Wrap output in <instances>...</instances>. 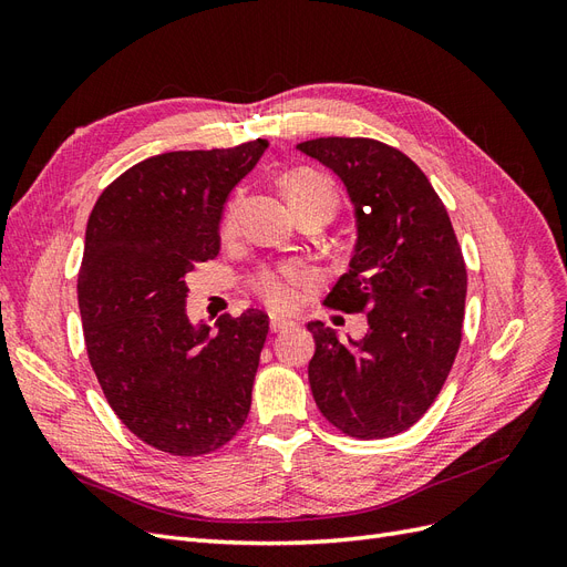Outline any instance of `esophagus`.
<instances>
[{"instance_id": "esophagus-1", "label": "esophagus", "mask_w": 567, "mask_h": 567, "mask_svg": "<svg viewBox=\"0 0 567 567\" xmlns=\"http://www.w3.org/2000/svg\"><path fill=\"white\" fill-rule=\"evenodd\" d=\"M288 326H293V321L286 319V317H279V315H271V317H269V329H271V333H281V331L288 329Z\"/></svg>"}]
</instances>
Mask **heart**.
<instances>
[{
  "label": "heart",
  "instance_id": "obj_1",
  "mask_svg": "<svg viewBox=\"0 0 567 567\" xmlns=\"http://www.w3.org/2000/svg\"><path fill=\"white\" fill-rule=\"evenodd\" d=\"M281 188L290 203V208L296 210V215L307 213V210H323L329 217L338 210V188L329 177H323L321 173L312 167H293L288 173L281 175ZM238 208H241V196H231L225 217H221V236H234L236 225H238ZM307 274L296 267H279V269H265L260 277L255 279V290L262 296V300L277 310H284L290 302H293L296 293L293 286L305 281Z\"/></svg>",
  "mask_w": 567,
  "mask_h": 567
}]
</instances>
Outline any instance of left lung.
Listing matches in <instances>:
<instances>
[{
  "mask_svg": "<svg viewBox=\"0 0 567 567\" xmlns=\"http://www.w3.org/2000/svg\"><path fill=\"white\" fill-rule=\"evenodd\" d=\"M298 151L346 184L357 241L323 305L369 312L364 338L340 342L310 321L307 369L326 421L359 440L392 437L435 402L461 346L466 265L433 184L402 151L364 136H321Z\"/></svg>",
  "mask_w": 567,
  "mask_h": 567,
  "instance_id": "left-lung-1",
  "label": "left lung"
}]
</instances>
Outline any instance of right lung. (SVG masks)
<instances>
[{
    "label": "right lung",
    "mask_w": 567,
    "mask_h": 567,
    "mask_svg": "<svg viewBox=\"0 0 567 567\" xmlns=\"http://www.w3.org/2000/svg\"><path fill=\"white\" fill-rule=\"evenodd\" d=\"M267 140L169 151L132 165L99 196L84 234L78 302L84 346L111 409L151 447L200 456L248 419L269 317H186V274L219 252L231 188Z\"/></svg>",
    "instance_id": "add662e5"
}]
</instances>
